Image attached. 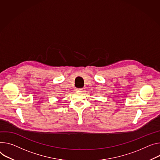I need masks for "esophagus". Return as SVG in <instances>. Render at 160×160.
<instances>
[{"mask_svg": "<svg viewBox=\"0 0 160 160\" xmlns=\"http://www.w3.org/2000/svg\"><path fill=\"white\" fill-rule=\"evenodd\" d=\"M75 90L76 91H81V90H82V89H81V88H76Z\"/></svg>", "mask_w": 160, "mask_h": 160, "instance_id": "1", "label": "esophagus"}]
</instances>
